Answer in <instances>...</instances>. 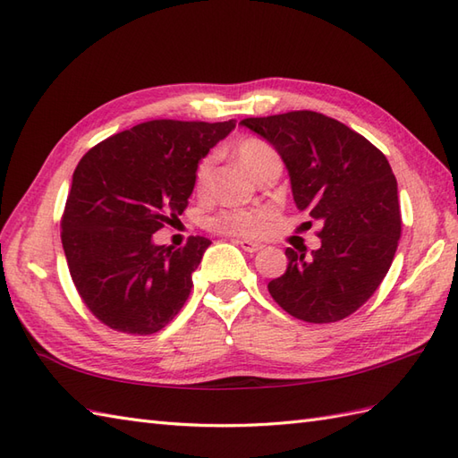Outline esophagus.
Here are the masks:
<instances>
[{
  "label": "esophagus",
  "instance_id": "1",
  "mask_svg": "<svg viewBox=\"0 0 458 458\" xmlns=\"http://www.w3.org/2000/svg\"><path fill=\"white\" fill-rule=\"evenodd\" d=\"M237 244L247 252H259L262 249L260 242H252V241H247V239H237Z\"/></svg>",
  "mask_w": 458,
  "mask_h": 458
}]
</instances>
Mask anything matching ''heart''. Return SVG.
I'll return each mask as SVG.
<instances>
[{"label": "heart", "instance_id": "heart-1", "mask_svg": "<svg viewBox=\"0 0 458 458\" xmlns=\"http://www.w3.org/2000/svg\"><path fill=\"white\" fill-rule=\"evenodd\" d=\"M235 155L256 178H259L266 169H270V166L282 165L280 155H277V151L272 148V145L259 138H244L237 141ZM214 165H216V155L211 153L204 155V157L198 161L194 169V191L198 194L208 192L209 178H211V173H214ZM272 217H274V209L270 208H256V209L233 208V209L219 211L217 216L209 219L208 225L217 233H223V235L260 237L267 229V223L272 221Z\"/></svg>", "mask_w": 458, "mask_h": 458}]
</instances>
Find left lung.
<instances>
[{
  "label": "left lung",
  "instance_id": "obj_1",
  "mask_svg": "<svg viewBox=\"0 0 458 458\" xmlns=\"http://www.w3.org/2000/svg\"><path fill=\"white\" fill-rule=\"evenodd\" d=\"M241 124L274 145L297 208L322 223L320 249L310 256L287 249V270L267 292L299 320L325 325L350 317L381 285L403 231L386 157L361 133L313 110Z\"/></svg>",
  "mask_w": 458,
  "mask_h": 458
}]
</instances>
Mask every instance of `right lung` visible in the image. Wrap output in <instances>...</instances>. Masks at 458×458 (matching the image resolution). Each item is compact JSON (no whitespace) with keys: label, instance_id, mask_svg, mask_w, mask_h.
<instances>
[{"label":"right lung","instance_id":"1","mask_svg":"<svg viewBox=\"0 0 458 458\" xmlns=\"http://www.w3.org/2000/svg\"><path fill=\"white\" fill-rule=\"evenodd\" d=\"M235 128L227 122L149 120L89 149L62 216V244L77 293L108 328L148 336L178 315L211 244H155L194 191V169Z\"/></svg>","mask_w":458,"mask_h":458}]
</instances>
